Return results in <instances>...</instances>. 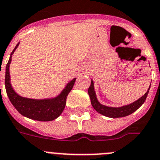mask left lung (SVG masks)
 Wrapping results in <instances>:
<instances>
[{"mask_svg": "<svg viewBox=\"0 0 160 160\" xmlns=\"http://www.w3.org/2000/svg\"><path fill=\"white\" fill-rule=\"evenodd\" d=\"M150 87H151V84L148 87L147 92L142 97L138 99L137 101L131 104H128V105H125L119 107L107 106V105H102V103H100L97 98V95H96V92L94 87V81L92 80H91V85L88 88V94H89L90 98H91V102L93 108L98 113L109 118L124 117V116H129L131 113L134 112L136 110L138 109L143 105L147 96H148V92H149Z\"/></svg>", "mask_w": 160, "mask_h": 160, "instance_id": "left-lung-1", "label": "left lung"}]
</instances>
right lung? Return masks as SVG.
<instances>
[{
  "mask_svg": "<svg viewBox=\"0 0 160 160\" xmlns=\"http://www.w3.org/2000/svg\"><path fill=\"white\" fill-rule=\"evenodd\" d=\"M19 43L17 44L11 53L8 62L6 66L4 83L8 97L17 111L25 117L38 121H52L58 118L64 110L66 103V98L72 90L77 78H73L68 82L61 92L55 97L35 99L20 96L12 88L9 71L12 55L18 47Z\"/></svg>",
  "mask_w": 160,
  "mask_h": 160,
  "instance_id": "add662e5",
  "label": "right lung"
}]
</instances>
